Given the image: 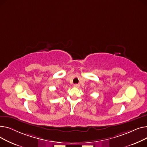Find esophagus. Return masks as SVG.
<instances>
[{
  "instance_id": "34e87169",
  "label": "esophagus",
  "mask_w": 147,
  "mask_h": 147,
  "mask_svg": "<svg viewBox=\"0 0 147 147\" xmlns=\"http://www.w3.org/2000/svg\"><path fill=\"white\" fill-rule=\"evenodd\" d=\"M74 87H75V88H79L80 87V85L78 84H74Z\"/></svg>"
}]
</instances>
